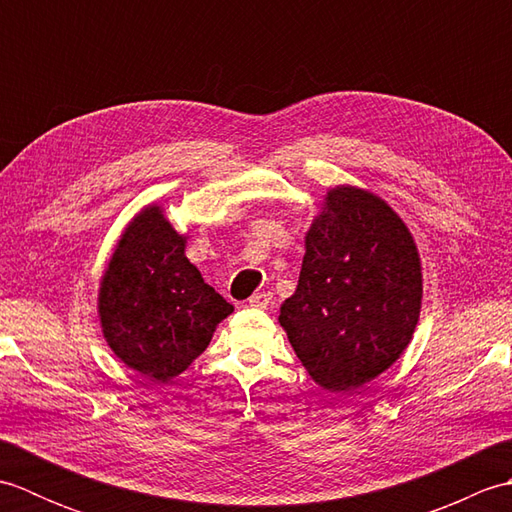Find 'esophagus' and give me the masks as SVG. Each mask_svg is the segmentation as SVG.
<instances>
[{
  "label": "esophagus",
  "instance_id": "1",
  "mask_svg": "<svg viewBox=\"0 0 512 512\" xmlns=\"http://www.w3.org/2000/svg\"><path fill=\"white\" fill-rule=\"evenodd\" d=\"M270 303H273V295H270V292H266V290L255 292V295L248 299V306L257 308V310H266Z\"/></svg>",
  "mask_w": 512,
  "mask_h": 512
}]
</instances>
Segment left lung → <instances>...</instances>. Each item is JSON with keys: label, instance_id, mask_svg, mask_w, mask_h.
Segmentation results:
<instances>
[{"label": "left lung", "instance_id": "obj_1", "mask_svg": "<svg viewBox=\"0 0 512 512\" xmlns=\"http://www.w3.org/2000/svg\"><path fill=\"white\" fill-rule=\"evenodd\" d=\"M422 266L407 224L376 193L339 184L306 233L295 295L279 323L314 383L354 391L407 350Z\"/></svg>", "mask_w": 512, "mask_h": 512}]
</instances>
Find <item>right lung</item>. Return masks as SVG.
<instances>
[{
    "mask_svg": "<svg viewBox=\"0 0 512 512\" xmlns=\"http://www.w3.org/2000/svg\"><path fill=\"white\" fill-rule=\"evenodd\" d=\"M178 233L158 204L125 226L99 288V319L107 345L154 383L182 374L206 345L231 303L204 284Z\"/></svg>",
    "mask_w": 512,
    "mask_h": 512,
    "instance_id": "add662e5",
    "label": "right lung"
}]
</instances>
